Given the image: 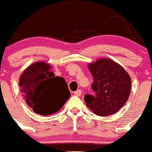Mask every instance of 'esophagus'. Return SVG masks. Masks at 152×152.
I'll list each match as a JSON object with an SVG mask.
<instances>
[{
	"instance_id": "esophagus-1",
	"label": "esophagus",
	"mask_w": 152,
	"mask_h": 152,
	"mask_svg": "<svg viewBox=\"0 0 152 152\" xmlns=\"http://www.w3.org/2000/svg\"><path fill=\"white\" fill-rule=\"evenodd\" d=\"M81 94H82V92H81V90H80V89H78V90H76V91L74 92V94L76 96H80L81 95Z\"/></svg>"
}]
</instances>
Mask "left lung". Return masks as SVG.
I'll return each instance as SVG.
<instances>
[{"label": "left lung", "instance_id": "1", "mask_svg": "<svg viewBox=\"0 0 152 152\" xmlns=\"http://www.w3.org/2000/svg\"><path fill=\"white\" fill-rule=\"evenodd\" d=\"M94 82V94H87L85 101L94 113L101 116L117 112L127 102L130 94L131 79L125 70L108 58H101L89 65Z\"/></svg>", "mask_w": 152, "mask_h": 152}]
</instances>
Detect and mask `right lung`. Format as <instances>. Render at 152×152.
<instances>
[{"label":"right lung","instance_id":"obj_1","mask_svg":"<svg viewBox=\"0 0 152 152\" xmlns=\"http://www.w3.org/2000/svg\"><path fill=\"white\" fill-rule=\"evenodd\" d=\"M50 65L38 62L28 66L19 80L26 102L37 114L48 115L59 111L70 94L66 80L54 76Z\"/></svg>","mask_w":152,"mask_h":152}]
</instances>
